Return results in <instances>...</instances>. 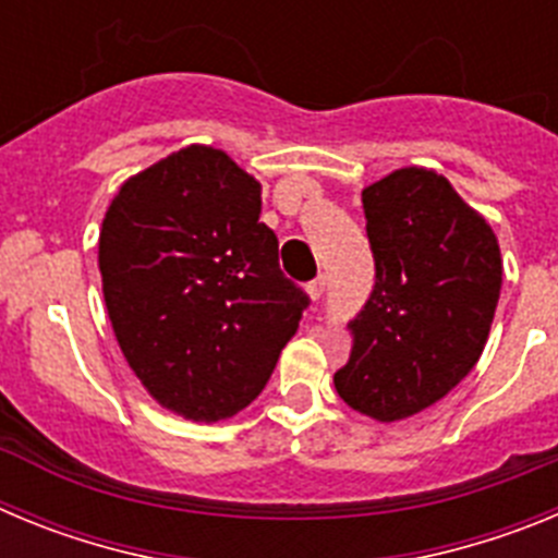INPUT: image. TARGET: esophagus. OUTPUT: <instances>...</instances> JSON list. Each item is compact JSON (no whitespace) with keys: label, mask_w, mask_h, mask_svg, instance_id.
<instances>
[{"label":"esophagus","mask_w":558,"mask_h":558,"mask_svg":"<svg viewBox=\"0 0 558 558\" xmlns=\"http://www.w3.org/2000/svg\"><path fill=\"white\" fill-rule=\"evenodd\" d=\"M307 293L313 302H318L324 293H327V276H318V279H313V282L307 284Z\"/></svg>","instance_id":"esophagus-1"}]
</instances>
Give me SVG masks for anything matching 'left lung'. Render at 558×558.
Segmentation results:
<instances>
[{"instance_id":"obj_1","label":"left lung","mask_w":558,"mask_h":558,"mask_svg":"<svg viewBox=\"0 0 558 558\" xmlns=\"http://www.w3.org/2000/svg\"><path fill=\"white\" fill-rule=\"evenodd\" d=\"M363 211L374 288L349 322L352 354L335 388L354 411L399 422L447 397L481 357L500 299V245L425 167L366 186Z\"/></svg>"}]
</instances>
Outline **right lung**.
I'll use <instances>...</instances> for the list:
<instances>
[{
	"label": "right lung",
	"instance_id": "add662e5",
	"mask_svg": "<svg viewBox=\"0 0 558 558\" xmlns=\"http://www.w3.org/2000/svg\"><path fill=\"white\" fill-rule=\"evenodd\" d=\"M259 211V181L190 145L128 179L102 218L117 343L147 393L192 422L251 405L310 304Z\"/></svg>",
	"mask_w": 558,
	"mask_h": 558
}]
</instances>
